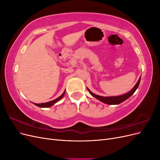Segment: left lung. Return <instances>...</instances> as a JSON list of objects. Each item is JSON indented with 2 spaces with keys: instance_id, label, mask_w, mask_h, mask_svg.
<instances>
[{
  "instance_id": "obj_1",
  "label": "left lung",
  "mask_w": 160,
  "mask_h": 160,
  "mask_svg": "<svg viewBox=\"0 0 160 160\" xmlns=\"http://www.w3.org/2000/svg\"><path fill=\"white\" fill-rule=\"evenodd\" d=\"M140 81H141V77H139V80L138 81L137 83L135 85V86L133 88V89L129 91V92H128L127 93H125L123 95H119V96H110V97H103V96H99L96 95L93 93H92V92L89 90V89H88V91L89 92V93L94 97L95 98H96L97 99L99 100L101 102H103L105 104H108V105H118L121 103L123 102L124 101H125L126 99H128L129 98H130L131 96H132L134 93L135 91H136V89L138 88L139 83H140Z\"/></svg>"
}]
</instances>
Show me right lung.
<instances>
[{"label":"right lung","instance_id":"1","mask_svg":"<svg viewBox=\"0 0 160 160\" xmlns=\"http://www.w3.org/2000/svg\"><path fill=\"white\" fill-rule=\"evenodd\" d=\"M65 94V90L64 91V92L62 93V94L61 96H59V98H57V99H55L54 100L49 101V102H47V103H34L33 104H35V105L38 106V107H39V108H49V107H51V106H52V105H54L55 103H56L57 102H58V101H59V100H61L62 98H63Z\"/></svg>","mask_w":160,"mask_h":160}]
</instances>
